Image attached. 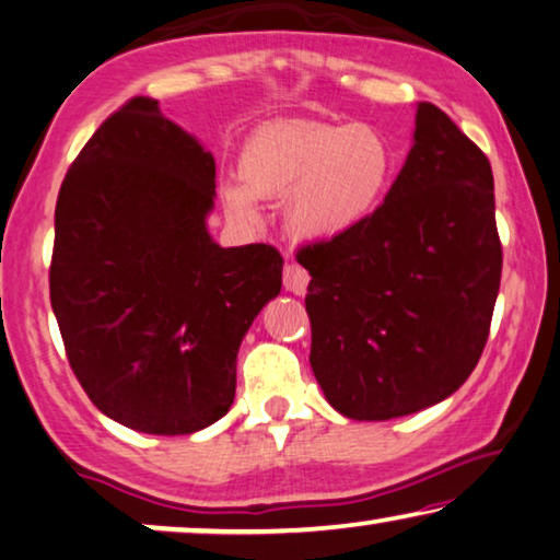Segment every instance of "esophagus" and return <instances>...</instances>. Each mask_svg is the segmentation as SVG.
I'll use <instances>...</instances> for the list:
<instances>
[{
  "mask_svg": "<svg viewBox=\"0 0 560 560\" xmlns=\"http://www.w3.org/2000/svg\"><path fill=\"white\" fill-rule=\"evenodd\" d=\"M282 282H285L288 292H295V295H305L310 275H307V270L300 268L298 262H288L285 270H282Z\"/></svg>",
  "mask_w": 560,
  "mask_h": 560,
  "instance_id": "esophagus-1",
  "label": "esophagus"
}]
</instances>
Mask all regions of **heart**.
Here are the masks:
<instances>
[{"mask_svg":"<svg viewBox=\"0 0 560 560\" xmlns=\"http://www.w3.org/2000/svg\"><path fill=\"white\" fill-rule=\"evenodd\" d=\"M240 179L220 185L230 220L253 225L257 197H285L282 220L300 240H332L368 222L395 177V150L377 127L350 122H272L240 150Z\"/></svg>","mask_w":560,"mask_h":560,"instance_id":"b5f03b06","label":"heart"}]
</instances>
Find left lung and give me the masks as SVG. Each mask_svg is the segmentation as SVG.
Wrapping results in <instances>:
<instances>
[{"label": "left lung", "mask_w": 560, "mask_h": 560, "mask_svg": "<svg viewBox=\"0 0 560 560\" xmlns=\"http://www.w3.org/2000/svg\"><path fill=\"white\" fill-rule=\"evenodd\" d=\"M310 272V365L330 406L390 420L435 406L486 348L503 250L490 162L430 102L385 202L298 250Z\"/></svg>", "instance_id": "1"}]
</instances>
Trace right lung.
I'll use <instances>...</instances> for the list:
<instances>
[{"label":"right lung","mask_w":560,"mask_h":560,"mask_svg":"<svg viewBox=\"0 0 560 560\" xmlns=\"http://www.w3.org/2000/svg\"><path fill=\"white\" fill-rule=\"evenodd\" d=\"M212 208V154L150 97L102 122L57 197L49 298L67 360L94 406L140 433L225 416L240 342L282 285L272 245L214 243Z\"/></svg>","instance_id":"obj_1"}]
</instances>
